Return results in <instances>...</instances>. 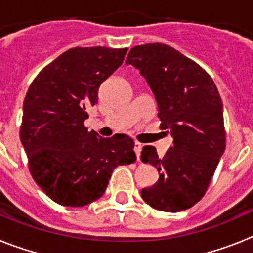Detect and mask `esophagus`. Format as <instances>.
Wrapping results in <instances>:
<instances>
[{
	"label": "esophagus",
	"instance_id": "1",
	"mask_svg": "<svg viewBox=\"0 0 253 253\" xmlns=\"http://www.w3.org/2000/svg\"><path fill=\"white\" fill-rule=\"evenodd\" d=\"M140 149H142V144L139 142H134V152H135V156H137L138 161L140 158Z\"/></svg>",
	"mask_w": 253,
	"mask_h": 253
}]
</instances>
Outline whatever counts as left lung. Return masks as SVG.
Listing matches in <instances>:
<instances>
[{
	"label": "left lung",
	"mask_w": 253,
	"mask_h": 253,
	"mask_svg": "<svg viewBox=\"0 0 253 253\" xmlns=\"http://www.w3.org/2000/svg\"><path fill=\"white\" fill-rule=\"evenodd\" d=\"M126 64L139 69L157 101L161 128L173 138L165 157L143 147L140 158L157 169L160 178L140 191L154 209L176 213L204 196L225 149L223 104L205 69L166 44L134 46Z\"/></svg>",
	"instance_id": "8db88e82"
}]
</instances>
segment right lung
<instances>
[{
	"mask_svg": "<svg viewBox=\"0 0 253 253\" xmlns=\"http://www.w3.org/2000/svg\"><path fill=\"white\" fill-rule=\"evenodd\" d=\"M128 48H72L40 71L22 106L20 139L29 169L59 205L84 207L104 195L114 169L135 162L134 140L102 138L84 125L99 87L122 66Z\"/></svg>",
	"mask_w": 253,
	"mask_h": 253,
	"instance_id": "add662e5",
	"label": "right lung"
}]
</instances>
